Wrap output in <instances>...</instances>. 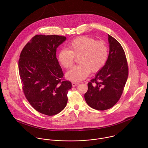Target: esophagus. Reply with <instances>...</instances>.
Instances as JSON below:
<instances>
[{
  "label": "esophagus",
  "mask_w": 148,
  "mask_h": 148,
  "mask_svg": "<svg viewBox=\"0 0 148 148\" xmlns=\"http://www.w3.org/2000/svg\"><path fill=\"white\" fill-rule=\"evenodd\" d=\"M79 85V83H78V82H72V86H73V87H75V86H77V85Z\"/></svg>",
  "instance_id": "34e87169"
}]
</instances>
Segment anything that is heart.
Here are the masks:
<instances>
[{"instance_id":"b5f03b06","label":"heart","mask_w":148,"mask_h":148,"mask_svg":"<svg viewBox=\"0 0 148 148\" xmlns=\"http://www.w3.org/2000/svg\"><path fill=\"white\" fill-rule=\"evenodd\" d=\"M68 49H62L58 54L60 64L64 69H69L73 64L75 57H78L79 64L74 66L66 74L68 79L73 81H81L88 77L91 70L97 73L106 63L109 49L102 40L81 36L73 39L68 45Z\"/></svg>"}]
</instances>
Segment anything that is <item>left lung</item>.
<instances>
[{"label": "left lung", "instance_id": "obj_1", "mask_svg": "<svg viewBox=\"0 0 148 148\" xmlns=\"http://www.w3.org/2000/svg\"><path fill=\"white\" fill-rule=\"evenodd\" d=\"M108 40L110 51L106 63L88 83L85 94L88 105L98 110L109 109L117 103L128 77L127 62L122 46L110 35Z\"/></svg>", "mask_w": 148, "mask_h": 148}]
</instances>
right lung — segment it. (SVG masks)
<instances>
[{
    "label": "right lung",
    "instance_id": "right-lung-1",
    "mask_svg": "<svg viewBox=\"0 0 148 148\" xmlns=\"http://www.w3.org/2000/svg\"><path fill=\"white\" fill-rule=\"evenodd\" d=\"M66 39L57 35H35L23 47L18 62L25 97L35 110L49 116L64 109L71 88L56 57L57 48Z\"/></svg>",
    "mask_w": 148,
    "mask_h": 148
}]
</instances>
